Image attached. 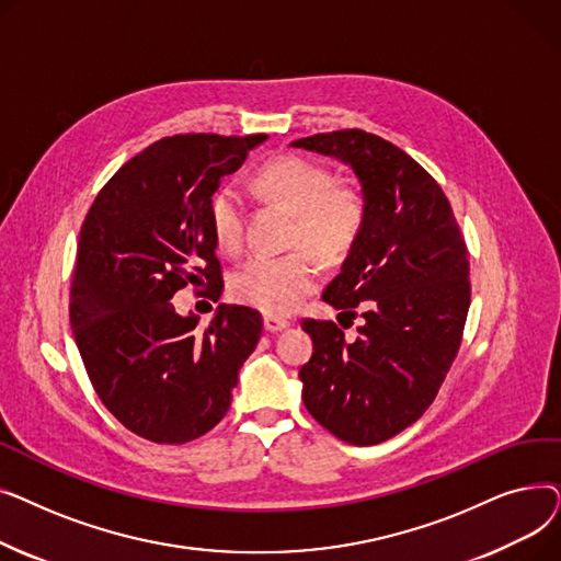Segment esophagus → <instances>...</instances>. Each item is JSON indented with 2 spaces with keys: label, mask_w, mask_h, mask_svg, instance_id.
<instances>
[{
  "label": "esophagus",
  "mask_w": 561,
  "mask_h": 561,
  "mask_svg": "<svg viewBox=\"0 0 561 561\" xmlns=\"http://www.w3.org/2000/svg\"><path fill=\"white\" fill-rule=\"evenodd\" d=\"M286 328H288V320H286V318H277V316H265V318H263V330H265V332L275 334V332H282V330H286Z\"/></svg>",
  "instance_id": "1"
}]
</instances>
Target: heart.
<instances>
[{
	"mask_svg": "<svg viewBox=\"0 0 561 561\" xmlns=\"http://www.w3.org/2000/svg\"><path fill=\"white\" fill-rule=\"evenodd\" d=\"M256 184L296 214L293 241L307 243L322 259L339 261L355 245L364 227L366 206L350 186H336L328 168L302 157H277L263 163ZM245 204L233 184L218 188L209 202V225L222 252L243 245ZM320 277L318 259L309 250L288 254H256L231 277V296L268 316L296 311Z\"/></svg>",
	"mask_w": 561,
	"mask_h": 561,
	"instance_id": "obj_1",
	"label": "heart"
}]
</instances>
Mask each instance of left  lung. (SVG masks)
<instances>
[{
    "label": "left lung",
    "mask_w": 561,
    "mask_h": 561,
    "mask_svg": "<svg viewBox=\"0 0 561 561\" xmlns=\"http://www.w3.org/2000/svg\"><path fill=\"white\" fill-rule=\"evenodd\" d=\"M355 170L364 227L322 300L350 318H307L313 355L300 368L309 414L352 446H375L416 423L457 357L470 305L468 250L434 176L393 142L362 129L290 142ZM352 325V322H350ZM345 328V325H343Z\"/></svg>",
    "instance_id": "8db88e82"
}]
</instances>
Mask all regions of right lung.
Listing matches in <instances>:
<instances>
[{
  "instance_id": "right-lung-1",
  "label": "right lung",
  "mask_w": 561,
  "mask_h": 561,
  "mask_svg": "<svg viewBox=\"0 0 561 561\" xmlns=\"http://www.w3.org/2000/svg\"><path fill=\"white\" fill-rule=\"evenodd\" d=\"M265 138H161L111 176L81 225L70 290L79 355L104 407L154 444L216 427L259 343L263 320L250 307L220 305L202 330L170 300L188 284L220 298L209 202Z\"/></svg>"
}]
</instances>
